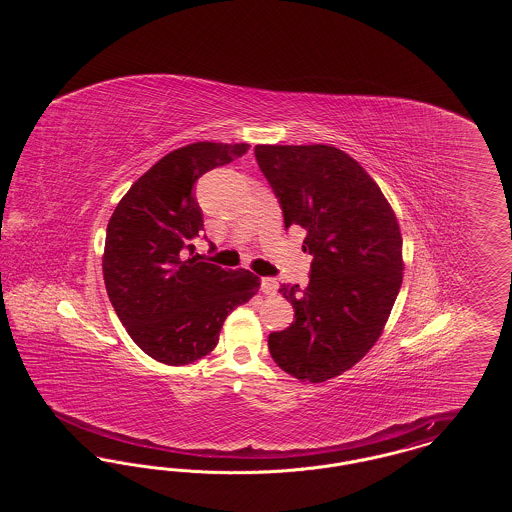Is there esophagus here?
Wrapping results in <instances>:
<instances>
[{
	"mask_svg": "<svg viewBox=\"0 0 512 512\" xmlns=\"http://www.w3.org/2000/svg\"><path fill=\"white\" fill-rule=\"evenodd\" d=\"M278 290V282L274 278H263L261 280V292L265 295H274Z\"/></svg>",
	"mask_w": 512,
	"mask_h": 512,
	"instance_id": "1",
	"label": "esophagus"
}]
</instances>
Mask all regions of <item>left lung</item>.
Instances as JSON below:
<instances>
[{
  "label": "left lung",
  "instance_id": "1",
  "mask_svg": "<svg viewBox=\"0 0 512 512\" xmlns=\"http://www.w3.org/2000/svg\"><path fill=\"white\" fill-rule=\"evenodd\" d=\"M284 213L305 230L313 255L307 288L282 284L295 309L272 332L274 363L301 382H326L357 365L384 332L403 282V238L390 201L370 174L330 144L255 146Z\"/></svg>",
  "mask_w": 512,
  "mask_h": 512
}]
</instances>
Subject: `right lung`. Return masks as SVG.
I'll return each mask as SVG.
<instances>
[{
    "instance_id": "right-lung-1",
    "label": "right lung",
    "mask_w": 512,
    "mask_h": 512,
    "mask_svg": "<svg viewBox=\"0 0 512 512\" xmlns=\"http://www.w3.org/2000/svg\"><path fill=\"white\" fill-rule=\"evenodd\" d=\"M247 149L220 142L174 149L130 186L107 224L101 267L109 301L134 343L163 365L209 355L226 317L261 288L253 272L224 270L194 253L203 228L195 180Z\"/></svg>"
}]
</instances>
